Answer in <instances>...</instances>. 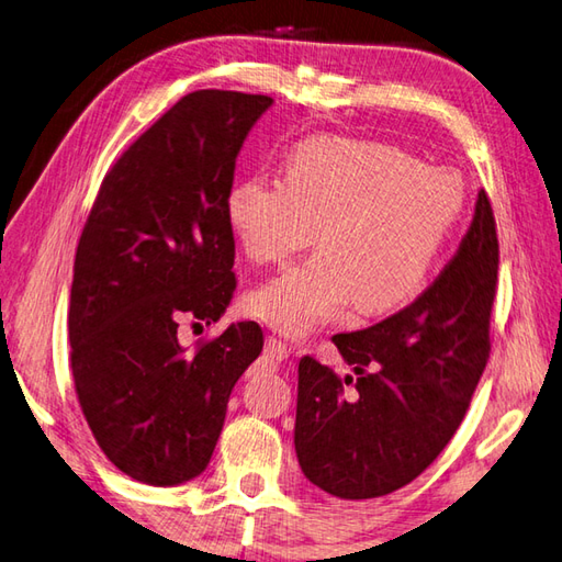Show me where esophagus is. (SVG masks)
<instances>
[{
    "mask_svg": "<svg viewBox=\"0 0 562 562\" xmlns=\"http://www.w3.org/2000/svg\"><path fill=\"white\" fill-rule=\"evenodd\" d=\"M265 353H267V359H271V361L281 363V361H285V359L291 357V349L285 347L283 341H279V339L269 337V339H267V345H265Z\"/></svg>",
    "mask_w": 562,
    "mask_h": 562,
    "instance_id": "obj_1",
    "label": "esophagus"
}]
</instances>
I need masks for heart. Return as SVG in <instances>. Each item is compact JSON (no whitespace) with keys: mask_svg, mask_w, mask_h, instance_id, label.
<instances>
[{"mask_svg":"<svg viewBox=\"0 0 562 562\" xmlns=\"http://www.w3.org/2000/svg\"><path fill=\"white\" fill-rule=\"evenodd\" d=\"M465 211V181L393 145L341 135L297 143L281 179L227 189V225L257 265L323 249L249 295V311L285 337H305L353 303L387 315L425 289Z\"/></svg>","mask_w":562,"mask_h":562,"instance_id":"1","label":"heart"}]
</instances>
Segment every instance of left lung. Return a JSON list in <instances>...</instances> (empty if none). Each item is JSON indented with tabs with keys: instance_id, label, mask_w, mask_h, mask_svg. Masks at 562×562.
I'll list each match as a JSON object with an SVG mask.
<instances>
[{
	"instance_id": "obj_1",
	"label": "left lung",
	"mask_w": 562,
	"mask_h": 562,
	"mask_svg": "<svg viewBox=\"0 0 562 562\" xmlns=\"http://www.w3.org/2000/svg\"><path fill=\"white\" fill-rule=\"evenodd\" d=\"M499 245L487 193L439 279L369 329L335 335L353 375L297 363L295 456L313 485L371 499L412 483L463 422L490 357Z\"/></svg>"
}]
</instances>
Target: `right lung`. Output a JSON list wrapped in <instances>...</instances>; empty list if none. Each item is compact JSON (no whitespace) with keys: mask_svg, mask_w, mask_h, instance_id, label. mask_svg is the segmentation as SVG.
I'll list each match as a JSON object with an SVG mask.
<instances>
[{"mask_svg":"<svg viewBox=\"0 0 562 562\" xmlns=\"http://www.w3.org/2000/svg\"><path fill=\"white\" fill-rule=\"evenodd\" d=\"M273 99L201 89L179 99L106 175L79 237L72 375L109 461L145 485L199 477L237 378L265 335L233 323L196 349L181 319L217 323L235 293L225 196L245 137Z\"/></svg>","mask_w":562,"mask_h":562,"instance_id":"obj_1","label":"right lung"}]
</instances>
